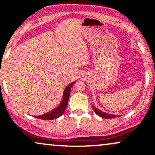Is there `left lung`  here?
I'll return each mask as SVG.
<instances>
[{"mask_svg": "<svg viewBox=\"0 0 155 155\" xmlns=\"http://www.w3.org/2000/svg\"><path fill=\"white\" fill-rule=\"evenodd\" d=\"M92 108H93L94 111L95 112L96 114H97V115H98V116L103 117V118H105V119H112V118H115V117H119L118 115L111 114H107V113H106V112L101 111H100V110L97 109V108H95V106H92Z\"/></svg>", "mask_w": 155, "mask_h": 155, "instance_id": "1", "label": "left lung"}]
</instances>
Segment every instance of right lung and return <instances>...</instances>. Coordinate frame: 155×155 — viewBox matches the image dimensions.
Here are the masks:
<instances>
[{
	"instance_id": "add662e5",
	"label": "right lung",
	"mask_w": 155,
	"mask_h": 155,
	"mask_svg": "<svg viewBox=\"0 0 155 155\" xmlns=\"http://www.w3.org/2000/svg\"><path fill=\"white\" fill-rule=\"evenodd\" d=\"M75 84V82H73L66 87V88L65 89L63 92V100H62L61 103L59 106H58L56 108L53 109L52 111L48 112V113L44 114L43 115H41V116H35V117L38 119H41V120H54V119L58 118V117L61 116L62 114L65 111V108H66L68 104V98L69 95H70V92L71 89L73 85Z\"/></svg>"
}]
</instances>
